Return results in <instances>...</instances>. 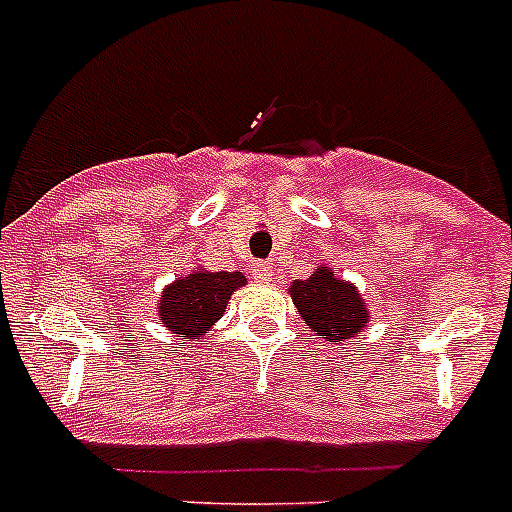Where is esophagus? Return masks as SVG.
Segmentation results:
<instances>
[{
  "label": "esophagus",
  "instance_id": "34e87169",
  "mask_svg": "<svg viewBox=\"0 0 512 512\" xmlns=\"http://www.w3.org/2000/svg\"><path fill=\"white\" fill-rule=\"evenodd\" d=\"M251 274L256 282H271V277H274V266H271L269 261H256V264L251 266Z\"/></svg>",
  "mask_w": 512,
  "mask_h": 512
}]
</instances>
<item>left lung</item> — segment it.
I'll use <instances>...</instances> for the list:
<instances>
[{
  "mask_svg": "<svg viewBox=\"0 0 512 512\" xmlns=\"http://www.w3.org/2000/svg\"><path fill=\"white\" fill-rule=\"evenodd\" d=\"M289 295L302 320L330 343L354 338L369 320V310L356 287L338 279L328 266H320L310 279H295Z\"/></svg>",
  "mask_w": 512,
  "mask_h": 512,
  "instance_id": "8db88e82",
  "label": "left lung"
}]
</instances>
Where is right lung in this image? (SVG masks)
Returning <instances> with one entry per match:
<instances>
[{"label":"right lung","instance_id":"obj_1","mask_svg":"<svg viewBox=\"0 0 512 512\" xmlns=\"http://www.w3.org/2000/svg\"><path fill=\"white\" fill-rule=\"evenodd\" d=\"M243 284L241 271H194L166 287L158 302V318L179 338H197L220 320L230 295Z\"/></svg>","mask_w":512,"mask_h":512}]
</instances>
